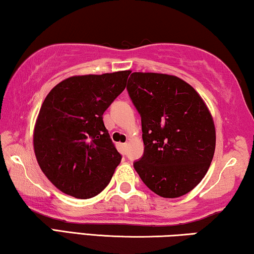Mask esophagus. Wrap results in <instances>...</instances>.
Here are the masks:
<instances>
[{
  "mask_svg": "<svg viewBox=\"0 0 254 254\" xmlns=\"http://www.w3.org/2000/svg\"><path fill=\"white\" fill-rule=\"evenodd\" d=\"M127 142L122 143V148H123V150H127Z\"/></svg>",
  "mask_w": 254,
  "mask_h": 254,
  "instance_id": "obj_1",
  "label": "esophagus"
}]
</instances>
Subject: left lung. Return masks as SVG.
Segmentation results:
<instances>
[{
    "mask_svg": "<svg viewBox=\"0 0 254 254\" xmlns=\"http://www.w3.org/2000/svg\"><path fill=\"white\" fill-rule=\"evenodd\" d=\"M127 90L141 117L143 155L133 166L155 194L176 198L200 183L213 158L215 128L202 98L173 75L132 73Z\"/></svg>",
    "mask_w": 254,
    "mask_h": 254,
    "instance_id": "8db88e82",
    "label": "left lung"
}]
</instances>
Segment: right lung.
<instances>
[{"label":"right lung","instance_id":"1","mask_svg":"<svg viewBox=\"0 0 254 254\" xmlns=\"http://www.w3.org/2000/svg\"><path fill=\"white\" fill-rule=\"evenodd\" d=\"M130 70L71 76L45 98L34 128V151L55 186L91 198L109 184L122 160L103 115L126 89Z\"/></svg>","mask_w":254,"mask_h":254}]
</instances>
